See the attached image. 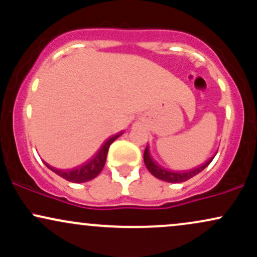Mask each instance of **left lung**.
Instances as JSON below:
<instances>
[{"instance_id":"8db88e82","label":"left lung","mask_w":257,"mask_h":257,"mask_svg":"<svg viewBox=\"0 0 257 257\" xmlns=\"http://www.w3.org/2000/svg\"><path fill=\"white\" fill-rule=\"evenodd\" d=\"M211 161H213V158H211L210 161L206 162V163L203 164V166L194 168L192 170L179 173V172H172V170H167L164 169V168H162L161 166H158V164L152 159L151 155H150L149 146L146 147L145 152H144V162H145V166L147 169H149V172L159 180H163V181H167V182H174V184H176V182L187 181V180L193 178L194 175H197V174H199L202 170H204L205 168L210 164Z\"/></svg>"}]
</instances>
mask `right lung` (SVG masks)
I'll return each mask as SVG.
<instances>
[{"label": "right lung", "mask_w": 257, "mask_h": 257, "mask_svg": "<svg viewBox=\"0 0 257 257\" xmlns=\"http://www.w3.org/2000/svg\"><path fill=\"white\" fill-rule=\"evenodd\" d=\"M122 133H118L117 135L112 137L108 139V140L105 141V144L99 149V151L95 153L93 158H90L87 163L82 164L81 167L75 168V169L71 170H59L55 169L48 164H46L52 172H54L55 174H58L59 176L67 180L70 182H76V184H81V182H87L89 180H93L94 178L99 175L101 173L102 168L105 166L106 162V157H107V152H108V147L117 138L120 137Z\"/></svg>", "instance_id": "right-lung-1"}]
</instances>
